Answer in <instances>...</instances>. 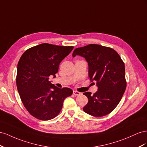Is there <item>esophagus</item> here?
<instances>
[{"label": "esophagus", "instance_id": "obj_1", "mask_svg": "<svg viewBox=\"0 0 147 147\" xmlns=\"http://www.w3.org/2000/svg\"><path fill=\"white\" fill-rule=\"evenodd\" d=\"M73 94H74V95H79L80 94H81V92H79L76 91V90H73Z\"/></svg>", "mask_w": 147, "mask_h": 147}]
</instances>
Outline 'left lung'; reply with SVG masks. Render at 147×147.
<instances>
[{"mask_svg":"<svg viewBox=\"0 0 147 147\" xmlns=\"http://www.w3.org/2000/svg\"><path fill=\"white\" fill-rule=\"evenodd\" d=\"M76 55L85 58L90 81L98 87L94 95L83 93L88 98L84 111L95 117L109 114L118 105L126 88L124 62L115 50L97 44L76 49L73 57Z\"/></svg>","mask_w":147,"mask_h":147,"instance_id":"8db88e82","label":"left lung"}]
</instances>
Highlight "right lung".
Returning a JSON list of instances; mask_svg holds the SVG:
<instances>
[{"mask_svg":"<svg viewBox=\"0 0 147 147\" xmlns=\"http://www.w3.org/2000/svg\"><path fill=\"white\" fill-rule=\"evenodd\" d=\"M73 48L41 44L29 49L21 57L16 86L24 107L34 118L43 121L55 118L64 100L72 95L69 88L60 89L52 84L49 76L56 77L61 61Z\"/></svg>","mask_w":147,"mask_h":147,"instance_id":"add662e5","label":"right lung"}]
</instances>
